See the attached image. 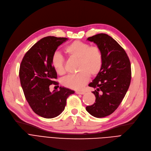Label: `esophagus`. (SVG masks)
<instances>
[{"label":"esophagus","instance_id":"1","mask_svg":"<svg viewBox=\"0 0 151 151\" xmlns=\"http://www.w3.org/2000/svg\"><path fill=\"white\" fill-rule=\"evenodd\" d=\"M76 94H85V91H76Z\"/></svg>","mask_w":151,"mask_h":151}]
</instances>
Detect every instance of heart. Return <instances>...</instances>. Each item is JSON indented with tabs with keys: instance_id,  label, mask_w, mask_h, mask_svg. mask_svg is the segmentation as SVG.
Wrapping results in <instances>:
<instances>
[{
	"instance_id": "1",
	"label": "heart",
	"mask_w": 151,
	"mask_h": 151,
	"mask_svg": "<svg viewBox=\"0 0 151 151\" xmlns=\"http://www.w3.org/2000/svg\"><path fill=\"white\" fill-rule=\"evenodd\" d=\"M65 53L71 58L78 60L77 70L79 72L70 75L62 80V85L73 90H80L92 76L97 75L103 65V54L97 46L75 40L65 47ZM55 71L59 75L65 73L64 58L60 53H55L51 60Z\"/></svg>"
}]
</instances>
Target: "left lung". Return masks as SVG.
<instances>
[{
    "mask_svg": "<svg viewBox=\"0 0 151 151\" xmlns=\"http://www.w3.org/2000/svg\"><path fill=\"white\" fill-rule=\"evenodd\" d=\"M101 49L103 65L96 77L89 84L96 88L93 91L95 103L88 106V112L96 118H104L118 108L129 87L131 80V63L119 44L105 33L88 37Z\"/></svg>",
    "mask_w": 151,
    "mask_h": 151,
    "instance_id": "obj_1",
    "label": "left lung"
}]
</instances>
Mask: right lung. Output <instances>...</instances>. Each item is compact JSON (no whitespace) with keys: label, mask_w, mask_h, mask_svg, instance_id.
Here are the masks:
<instances>
[{"label":"right lung","mask_w":151,"mask_h":151,"mask_svg":"<svg viewBox=\"0 0 151 151\" xmlns=\"http://www.w3.org/2000/svg\"><path fill=\"white\" fill-rule=\"evenodd\" d=\"M68 38L48 36L33 45L22 59L19 77L25 97L30 106L38 116L53 118L65 109L66 99L74 91L60 87L59 91L50 92L49 86L58 85L57 72L51 60L56 50Z\"/></svg>","instance_id":"obj_1"}]
</instances>
